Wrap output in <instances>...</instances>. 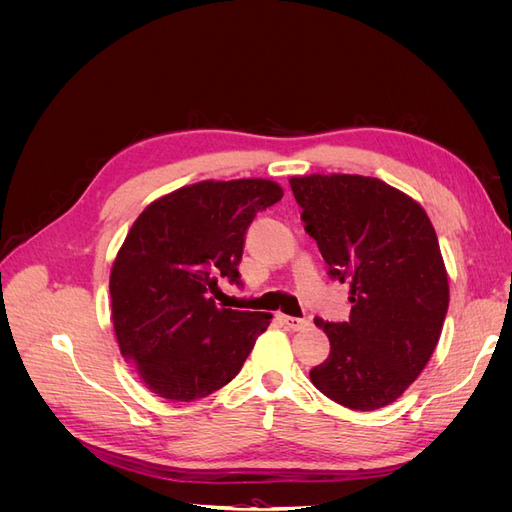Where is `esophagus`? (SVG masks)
<instances>
[{"mask_svg":"<svg viewBox=\"0 0 512 512\" xmlns=\"http://www.w3.org/2000/svg\"><path fill=\"white\" fill-rule=\"evenodd\" d=\"M280 320L286 329L290 331H303L305 327H309V320L307 318H294V316H286V314H280Z\"/></svg>","mask_w":512,"mask_h":512,"instance_id":"1","label":"esophagus"}]
</instances>
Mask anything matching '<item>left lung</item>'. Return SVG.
Wrapping results in <instances>:
<instances>
[{"label": "left lung", "mask_w": 512, "mask_h": 512, "mask_svg": "<svg viewBox=\"0 0 512 512\" xmlns=\"http://www.w3.org/2000/svg\"><path fill=\"white\" fill-rule=\"evenodd\" d=\"M290 188L333 280L350 284L348 322H324L331 352L309 371L350 410H378L425 369L448 309V277L425 209L376 177L307 175Z\"/></svg>", "instance_id": "8db88e82"}]
</instances>
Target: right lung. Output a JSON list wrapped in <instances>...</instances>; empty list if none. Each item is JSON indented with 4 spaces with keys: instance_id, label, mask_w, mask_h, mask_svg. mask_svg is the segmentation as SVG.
I'll return each instance as SVG.
<instances>
[{
    "instance_id": "1",
    "label": "right lung",
    "mask_w": 512,
    "mask_h": 512,
    "mask_svg": "<svg viewBox=\"0 0 512 512\" xmlns=\"http://www.w3.org/2000/svg\"><path fill=\"white\" fill-rule=\"evenodd\" d=\"M269 179L200 181L138 215L113 262V327L123 359L145 386L192 401L235 378L271 314L218 307L226 277L241 284L245 232L258 211L282 200Z\"/></svg>"
}]
</instances>
